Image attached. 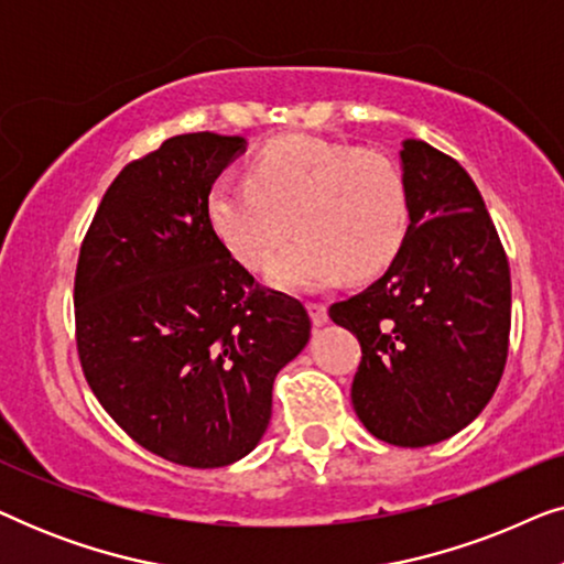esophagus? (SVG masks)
I'll return each mask as SVG.
<instances>
[{
	"label": "esophagus",
	"instance_id": "1",
	"mask_svg": "<svg viewBox=\"0 0 564 564\" xmlns=\"http://www.w3.org/2000/svg\"><path fill=\"white\" fill-rule=\"evenodd\" d=\"M307 313H311V321L315 326H323L328 321V311L323 303H307Z\"/></svg>",
	"mask_w": 564,
	"mask_h": 564
}]
</instances>
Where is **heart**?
I'll return each mask as SVG.
<instances>
[{"mask_svg":"<svg viewBox=\"0 0 564 564\" xmlns=\"http://www.w3.org/2000/svg\"><path fill=\"white\" fill-rule=\"evenodd\" d=\"M408 215L395 159L313 135L274 138L249 176L223 174L207 192L215 236L251 272L267 267L292 226L300 230L269 267V282L292 292L382 272L405 241Z\"/></svg>","mask_w":564,"mask_h":564,"instance_id":"heart-1","label":"heart"}]
</instances>
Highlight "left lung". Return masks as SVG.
Returning <instances> with one entry per match:
<instances>
[{"mask_svg":"<svg viewBox=\"0 0 564 564\" xmlns=\"http://www.w3.org/2000/svg\"><path fill=\"white\" fill-rule=\"evenodd\" d=\"M405 241L380 280L328 307L359 338L351 403L369 434L429 446L496 392L511 334V272L475 182L434 145L403 141Z\"/></svg>","mask_w":564,"mask_h":564,"instance_id":"left-lung-1","label":"left lung"}]
</instances>
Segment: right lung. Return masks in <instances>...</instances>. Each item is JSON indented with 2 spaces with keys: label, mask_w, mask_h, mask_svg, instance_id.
I'll return each mask as SVG.
<instances>
[{
  "label": "right lung",
  "mask_w": 564,
  "mask_h": 564,
  "mask_svg": "<svg viewBox=\"0 0 564 564\" xmlns=\"http://www.w3.org/2000/svg\"><path fill=\"white\" fill-rule=\"evenodd\" d=\"M241 135H174L107 187L74 280L76 351L126 434L174 465L226 467L272 419V384L303 351V303L261 288L207 220Z\"/></svg>",
  "instance_id": "right-lung-1"
}]
</instances>
